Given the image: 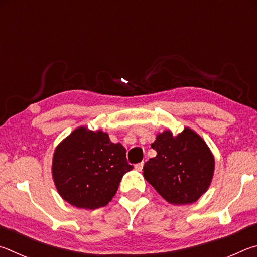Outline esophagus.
Listing matches in <instances>:
<instances>
[{"label":"esophagus","instance_id":"esophagus-1","mask_svg":"<svg viewBox=\"0 0 257 257\" xmlns=\"http://www.w3.org/2000/svg\"><path fill=\"white\" fill-rule=\"evenodd\" d=\"M143 166H145V163H143V161L142 163H139L136 165V169L139 170V172H141V170L143 169Z\"/></svg>","mask_w":257,"mask_h":257}]
</instances>
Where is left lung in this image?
<instances>
[{
	"label": "left lung",
	"instance_id": "1",
	"mask_svg": "<svg viewBox=\"0 0 257 257\" xmlns=\"http://www.w3.org/2000/svg\"><path fill=\"white\" fill-rule=\"evenodd\" d=\"M157 151L143 167V176L166 201L194 203L205 193L213 177L214 158L209 147L191 128L177 137L165 131L151 145Z\"/></svg>",
	"mask_w": 257,
	"mask_h": 257
}]
</instances>
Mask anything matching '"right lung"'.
Segmentation results:
<instances>
[{
  "label": "right lung",
  "instance_id": "add662e5",
  "mask_svg": "<svg viewBox=\"0 0 257 257\" xmlns=\"http://www.w3.org/2000/svg\"><path fill=\"white\" fill-rule=\"evenodd\" d=\"M133 169L126 149L107 133L79 127L56 148L53 178L60 195L79 209H99L116 194L120 179Z\"/></svg>",
  "mask_w": 257,
  "mask_h": 257
}]
</instances>
